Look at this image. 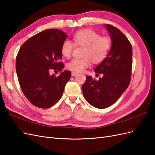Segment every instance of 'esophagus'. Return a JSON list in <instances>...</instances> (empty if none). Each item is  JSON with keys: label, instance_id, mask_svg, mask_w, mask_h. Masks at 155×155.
Wrapping results in <instances>:
<instances>
[{"label": "esophagus", "instance_id": "34e87169", "mask_svg": "<svg viewBox=\"0 0 155 155\" xmlns=\"http://www.w3.org/2000/svg\"><path fill=\"white\" fill-rule=\"evenodd\" d=\"M78 73V72H72V76H76V75H77Z\"/></svg>", "mask_w": 155, "mask_h": 155}]
</instances>
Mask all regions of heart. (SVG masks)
Masks as SVG:
<instances>
[{"mask_svg": "<svg viewBox=\"0 0 155 155\" xmlns=\"http://www.w3.org/2000/svg\"><path fill=\"white\" fill-rule=\"evenodd\" d=\"M75 45L83 46L84 48L81 59H74L67 64L68 70L79 72L88 67L91 60L98 63L105 59L111 48V40L107 37H100V34L91 29L79 31L73 36ZM74 45L71 41L66 40L61 46V54L64 58H69L72 55Z\"/></svg>", "mask_w": 155, "mask_h": 155, "instance_id": "b5f03b06", "label": "heart"}]
</instances>
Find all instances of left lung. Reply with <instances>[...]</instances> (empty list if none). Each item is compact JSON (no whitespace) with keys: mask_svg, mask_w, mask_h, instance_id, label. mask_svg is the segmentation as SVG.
Here are the masks:
<instances>
[{"mask_svg":"<svg viewBox=\"0 0 155 155\" xmlns=\"http://www.w3.org/2000/svg\"><path fill=\"white\" fill-rule=\"evenodd\" d=\"M104 26L110 37L111 48L106 58L94 70L102 77L95 80L88 76L82 86L88 104L101 109L114 104L127 88L133 63L132 46L128 39L113 26Z\"/></svg>","mask_w":155,"mask_h":155,"instance_id":"1","label":"left lung"}]
</instances>
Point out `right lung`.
I'll return each mask as SVG.
<instances>
[{
	"instance_id": "1",
	"label": "right lung",
	"mask_w": 155,
	"mask_h": 155,
	"mask_svg": "<svg viewBox=\"0 0 155 155\" xmlns=\"http://www.w3.org/2000/svg\"><path fill=\"white\" fill-rule=\"evenodd\" d=\"M68 35L59 29L41 31L22 45L16 58V72L22 92L34 105L47 109L61 97L71 72L64 70L59 76L50 70L64 68L61 46Z\"/></svg>"
}]
</instances>
